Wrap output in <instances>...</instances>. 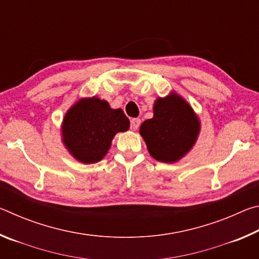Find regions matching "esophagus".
<instances>
[{
	"instance_id": "1",
	"label": "esophagus",
	"mask_w": 259,
	"mask_h": 259,
	"mask_svg": "<svg viewBox=\"0 0 259 259\" xmlns=\"http://www.w3.org/2000/svg\"><path fill=\"white\" fill-rule=\"evenodd\" d=\"M140 125V119H133L131 120V128L134 130H137Z\"/></svg>"
}]
</instances>
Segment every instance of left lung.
Segmentation results:
<instances>
[{
	"mask_svg": "<svg viewBox=\"0 0 259 259\" xmlns=\"http://www.w3.org/2000/svg\"><path fill=\"white\" fill-rule=\"evenodd\" d=\"M154 116L144 121L139 133L152 157L172 163L192 150L200 133V121L185 99L176 93L157 98Z\"/></svg>",
	"mask_w": 259,
	"mask_h": 259,
	"instance_id": "1",
	"label": "left lung"
}]
</instances>
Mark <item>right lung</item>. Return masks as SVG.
I'll use <instances>...</instances> for the list:
<instances>
[{
  "label": "right lung",
  "instance_id": "obj_1",
  "mask_svg": "<svg viewBox=\"0 0 259 259\" xmlns=\"http://www.w3.org/2000/svg\"><path fill=\"white\" fill-rule=\"evenodd\" d=\"M129 126L121 108L113 109L106 100L97 97L81 98L65 114L61 135L68 152L77 161L90 164L102 160L114 136Z\"/></svg>",
  "mask_w": 259,
  "mask_h": 259
}]
</instances>
